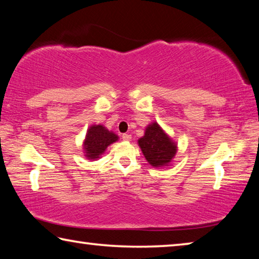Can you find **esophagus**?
Listing matches in <instances>:
<instances>
[{"label":"esophagus","instance_id":"esophagus-1","mask_svg":"<svg viewBox=\"0 0 259 259\" xmlns=\"http://www.w3.org/2000/svg\"><path fill=\"white\" fill-rule=\"evenodd\" d=\"M122 139L125 140V142H130V140H131V135L123 134V135H122Z\"/></svg>","mask_w":259,"mask_h":259}]
</instances>
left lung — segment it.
I'll return each instance as SVG.
<instances>
[{
  "label": "left lung",
  "instance_id": "left-lung-1",
  "mask_svg": "<svg viewBox=\"0 0 259 259\" xmlns=\"http://www.w3.org/2000/svg\"><path fill=\"white\" fill-rule=\"evenodd\" d=\"M138 144L153 166L166 165L176 154V145L157 123L147 126L145 136L138 140Z\"/></svg>",
  "mask_w": 259,
  "mask_h": 259
}]
</instances>
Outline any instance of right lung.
Returning a JSON list of instances; mask_svg holds the SVG:
<instances>
[{
  "label": "right lung",
  "instance_id": "add662e5",
  "mask_svg": "<svg viewBox=\"0 0 259 259\" xmlns=\"http://www.w3.org/2000/svg\"><path fill=\"white\" fill-rule=\"evenodd\" d=\"M117 136L104 128L103 125H93L88 130L84 142V150L88 159H97L108 145L116 142Z\"/></svg>",
  "mask_w": 259,
  "mask_h": 259
}]
</instances>
